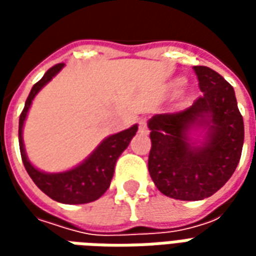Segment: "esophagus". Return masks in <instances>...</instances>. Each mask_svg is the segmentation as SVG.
<instances>
[{
    "instance_id": "obj_1",
    "label": "esophagus",
    "mask_w": 256,
    "mask_h": 256,
    "mask_svg": "<svg viewBox=\"0 0 256 256\" xmlns=\"http://www.w3.org/2000/svg\"><path fill=\"white\" fill-rule=\"evenodd\" d=\"M138 124H140V126H138L140 133L148 134V132H150V128H148V124H146V119H141Z\"/></svg>"
}]
</instances>
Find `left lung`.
<instances>
[{"instance_id": "1", "label": "left lung", "mask_w": 256, "mask_h": 256, "mask_svg": "<svg viewBox=\"0 0 256 256\" xmlns=\"http://www.w3.org/2000/svg\"><path fill=\"white\" fill-rule=\"evenodd\" d=\"M193 71L203 94L186 110L155 115L148 122L150 178L163 194L177 200H202L220 190L236 170L244 144L233 86L208 67L194 66ZM194 122L209 128L202 147L186 138V128Z\"/></svg>"}]
</instances>
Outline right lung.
I'll return each instance as SVG.
<instances>
[{
	"label": "right lung",
	"mask_w": 256,
	"mask_h": 256,
	"mask_svg": "<svg viewBox=\"0 0 256 256\" xmlns=\"http://www.w3.org/2000/svg\"><path fill=\"white\" fill-rule=\"evenodd\" d=\"M63 66L64 63H58L49 68L45 75L32 86L30 94L26 100L24 108L19 118L20 155L31 180L45 194L58 203L84 204L101 198L106 192V189L110 188L118 158L128 148L134 134L137 133L138 126L134 124L128 130H123L120 133L114 134L111 137L106 138L82 164H79L78 167H75L70 172L46 174V172L36 170V167L27 160V156H26L23 137H22L23 124H24V119L27 116V111L30 108L32 98L42 89V86H45L63 68Z\"/></svg>",
	"instance_id": "right-lung-1"
}]
</instances>
